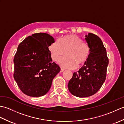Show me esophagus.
<instances>
[{
  "label": "esophagus",
  "mask_w": 124,
  "mask_h": 124,
  "mask_svg": "<svg viewBox=\"0 0 124 124\" xmlns=\"http://www.w3.org/2000/svg\"><path fill=\"white\" fill-rule=\"evenodd\" d=\"M64 71V69H63V68H61V71H60V72H63Z\"/></svg>",
  "instance_id": "obj_1"
}]
</instances>
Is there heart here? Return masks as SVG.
<instances>
[{
    "label": "heart",
    "instance_id": "obj_1",
    "mask_svg": "<svg viewBox=\"0 0 124 124\" xmlns=\"http://www.w3.org/2000/svg\"><path fill=\"white\" fill-rule=\"evenodd\" d=\"M52 59L58 61L59 64L64 68L73 69L86 62L90 55L91 49L88 44L83 43L81 39L75 35H68L60 38L49 46Z\"/></svg>",
    "mask_w": 124,
    "mask_h": 124
}]
</instances>
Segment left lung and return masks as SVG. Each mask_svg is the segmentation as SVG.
Returning a JSON list of instances; mask_svg holds the SVG:
<instances>
[{"label": "left lung", "instance_id": "8db88e82", "mask_svg": "<svg viewBox=\"0 0 124 124\" xmlns=\"http://www.w3.org/2000/svg\"><path fill=\"white\" fill-rule=\"evenodd\" d=\"M90 55L83 67L74 72L68 87L73 95L86 97L93 95L101 87L106 78L109 60L101 39L93 33L86 35Z\"/></svg>", "mask_w": 124, "mask_h": 124}]
</instances>
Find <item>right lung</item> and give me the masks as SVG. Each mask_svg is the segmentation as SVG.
<instances>
[{
  "mask_svg": "<svg viewBox=\"0 0 124 124\" xmlns=\"http://www.w3.org/2000/svg\"><path fill=\"white\" fill-rule=\"evenodd\" d=\"M54 39L46 33H35L18 45L14 59V78L23 93L32 97L45 95L60 67L52 61L48 47Z\"/></svg>",
  "mask_w": 124,
  "mask_h": 124,
  "instance_id": "1",
  "label": "right lung"
}]
</instances>
